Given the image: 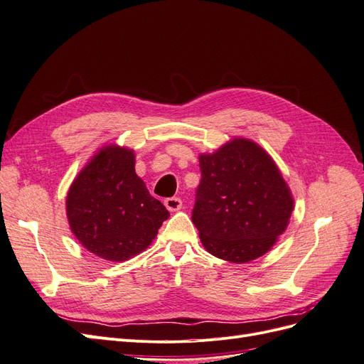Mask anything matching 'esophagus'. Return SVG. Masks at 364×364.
Listing matches in <instances>:
<instances>
[{"instance_id":"1","label":"esophagus","mask_w":364,"mask_h":364,"mask_svg":"<svg viewBox=\"0 0 364 364\" xmlns=\"http://www.w3.org/2000/svg\"><path fill=\"white\" fill-rule=\"evenodd\" d=\"M164 205L167 206L168 211H179V209L182 208V200L179 199V197H168V199H165Z\"/></svg>"}]
</instances>
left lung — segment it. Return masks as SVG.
Wrapping results in <instances>:
<instances>
[{
	"mask_svg": "<svg viewBox=\"0 0 364 364\" xmlns=\"http://www.w3.org/2000/svg\"><path fill=\"white\" fill-rule=\"evenodd\" d=\"M193 223L211 255L249 262L287 229L293 197L277 164L257 142L235 138L200 155Z\"/></svg>",
	"mask_w": 364,
	"mask_h": 364,
	"instance_id": "1",
	"label": "left lung"
}]
</instances>
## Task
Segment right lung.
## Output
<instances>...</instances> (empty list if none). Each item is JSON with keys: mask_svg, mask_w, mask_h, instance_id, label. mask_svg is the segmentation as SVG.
Wrapping results in <instances>:
<instances>
[{"mask_svg": "<svg viewBox=\"0 0 364 364\" xmlns=\"http://www.w3.org/2000/svg\"><path fill=\"white\" fill-rule=\"evenodd\" d=\"M67 215L85 249L119 262L147 249L170 213L138 178L134 150L106 146L71 183Z\"/></svg>", "mask_w": 364, "mask_h": 364, "instance_id": "right-lung-1", "label": "right lung"}]
</instances>
